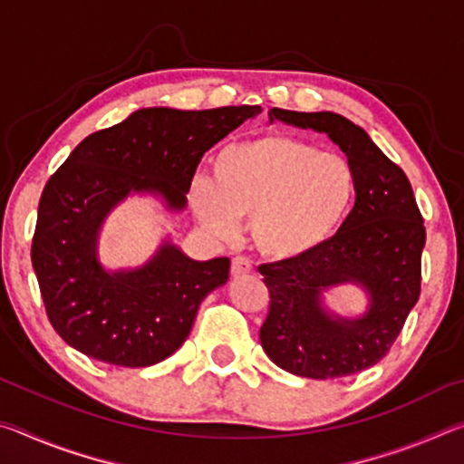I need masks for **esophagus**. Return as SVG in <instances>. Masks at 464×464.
Here are the masks:
<instances>
[{
    "instance_id": "obj_1",
    "label": "esophagus",
    "mask_w": 464,
    "mask_h": 464,
    "mask_svg": "<svg viewBox=\"0 0 464 464\" xmlns=\"http://www.w3.org/2000/svg\"><path fill=\"white\" fill-rule=\"evenodd\" d=\"M249 272H251V262L247 260V257H243V256L233 257V262H231L233 276H246V274H249Z\"/></svg>"
}]
</instances>
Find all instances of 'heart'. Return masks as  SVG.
I'll list each match as a JSON object with an SVG mask.
<instances>
[{
  "label": "heart",
  "instance_id": "b5f03b06",
  "mask_svg": "<svg viewBox=\"0 0 464 464\" xmlns=\"http://www.w3.org/2000/svg\"><path fill=\"white\" fill-rule=\"evenodd\" d=\"M192 210L198 223L229 237L249 217L260 254L296 260L334 237L356 200V174L342 155L307 140L264 135L225 147L213 160V179L194 178Z\"/></svg>",
  "mask_w": 464,
  "mask_h": 464
}]
</instances>
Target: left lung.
Returning a JSON list of instances; mask_svg holds the SVG:
<instances>
[{
  "label": "left lung",
  "instance_id": "8db88e82",
  "mask_svg": "<svg viewBox=\"0 0 464 464\" xmlns=\"http://www.w3.org/2000/svg\"><path fill=\"white\" fill-rule=\"evenodd\" d=\"M270 121L324 132L356 174V202L332 239L309 256L260 266L270 311L262 348L282 371L307 379H340L387 354L420 298L426 227L411 184L364 129L335 112L272 108ZM356 284L369 296L358 318L329 312L323 293Z\"/></svg>",
  "mask_w": 464,
  "mask_h": 464
}]
</instances>
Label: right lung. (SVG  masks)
Returning a JSON list of instances; mask_svg holds the SVG:
<instances>
[{
	"label": "right lung",
	"instance_id": "1",
	"mask_svg": "<svg viewBox=\"0 0 464 464\" xmlns=\"http://www.w3.org/2000/svg\"><path fill=\"white\" fill-rule=\"evenodd\" d=\"M260 112L140 108L85 137L51 176L38 202L33 268L46 315L72 348L140 368L186 342L200 303L229 280V257L192 260L166 237L143 266L108 270L98 256L102 225L135 194L182 213L202 155Z\"/></svg>",
	"mask_w": 464,
	"mask_h": 464
}]
</instances>
